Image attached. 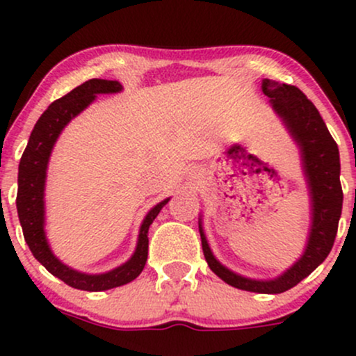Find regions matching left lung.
I'll return each mask as SVG.
<instances>
[{
    "label": "left lung",
    "mask_w": 356,
    "mask_h": 356,
    "mask_svg": "<svg viewBox=\"0 0 356 356\" xmlns=\"http://www.w3.org/2000/svg\"><path fill=\"white\" fill-rule=\"evenodd\" d=\"M263 92L271 99L273 107L286 122L293 137L303 149L305 169L312 187L313 226L305 254L283 276L269 281H254L238 276L216 261L206 236L201 231L202 251L207 264L224 283L238 289L263 295L284 293L303 281L316 269L332 251L341 216L343 191L340 182V154L338 145L330 136L325 122L313 102L298 87L275 80L263 81ZM201 227V226H199Z\"/></svg>",
    "instance_id": "1"
}]
</instances>
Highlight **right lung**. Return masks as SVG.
<instances>
[{
	"instance_id": "obj_1",
	"label": "right lung",
	"mask_w": 356,
	"mask_h": 356,
	"mask_svg": "<svg viewBox=\"0 0 356 356\" xmlns=\"http://www.w3.org/2000/svg\"><path fill=\"white\" fill-rule=\"evenodd\" d=\"M122 85L115 80L92 79L80 87L73 88L67 95L55 100L43 112L35 124L26 149L22 155L18 169V194H16V209H18L19 224H22L24 241L33 256L43 264L53 276L67 283L68 286L83 291H105V289L117 288L127 284L140 275L145 266L147 254H149V232L150 224L157 218L162 207L169 202V199L162 201L147 214L144 224L138 234L137 249L134 256L122 264L120 268L105 275H83L73 271L65 264H61L48 248L47 238L43 231V189L44 175H47L48 157L53 149V144L58 138L63 127L72 120L76 113H80L90 102L95 100L97 93L118 92Z\"/></svg>"
}]
</instances>
